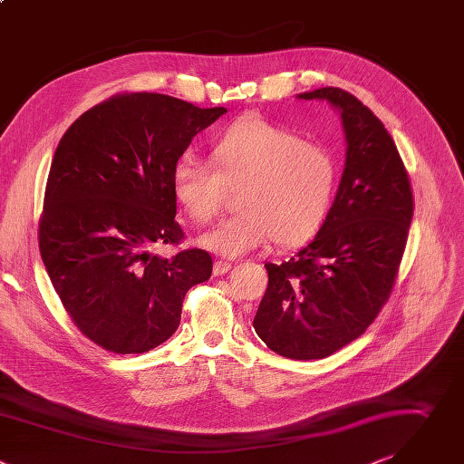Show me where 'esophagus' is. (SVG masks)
Here are the masks:
<instances>
[{
    "label": "esophagus",
    "instance_id": "34e87169",
    "mask_svg": "<svg viewBox=\"0 0 464 464\" xmlns=\"http://www.w3.org/2000/svg\"><path fill=\"white\" fill-rule=\"evenodd\" d=\"M230 268H232V263H230V261L218 259V261L214 263V276H223V274H227Z\"/></svg>",
    "mask_w": 464,
    "mask_h": 464
}]
</instances>
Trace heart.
Listing matches in <instances>:
<instances>
[{
	"mask_svg": "<svg viewBox=\"0 0 464 464\" xmlns=\"http://www.w3.org/2000/svg\"><path fill=\"white\" fill-rule=\"evenodd\" d=\"M210 164L184 155L171 173V192L194 223H210L225 207L227 190H239L241 214L199 237L214 254L237 257L272 239L300 246L324 227L333 207L338 168L318 142L259 117L237 119L212 140Z\"/></svg>",
	"mask_w": 464,
	"mask_h": 464,
	"instance_id": "obj_1",
	"label": "heart"
}]
</instances>
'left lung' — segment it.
<instances>
[{
	"instance_id": "8db88e82",
	"label": "left lung",
	"mask_w": 464,
	"mask_h": 464,
	"mask_svg": "<svg viewBox=\"0 0 464 464\" xmlns=\"http://www.w3.org/2000/svg\"><path fill=\"white\" fill-rule=\"evenodd\" d=\"M300 99L329 101L340 110L345 169L314 241L289 261L265 263L268 285L254 329L274 353L314 360L358 338L390 300L413 218V192L392 135L354 95L322 87Z\"/></svg>"
}]
</instances>
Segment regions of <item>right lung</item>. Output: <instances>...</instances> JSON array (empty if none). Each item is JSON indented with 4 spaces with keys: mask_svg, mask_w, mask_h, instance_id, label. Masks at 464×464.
<instances>
[{
    "mask_svg": "<svg viewBox=\"0 0 464 464\" xmlns=\"http://www.w3.org/2000/svg\"><path fill=\"white\" fill-rule=\"evenodd\" d=\"M225 108L126 91L63 133L51 164L38 245L76 329L115 354L146 353L179 327L187 293L212 276L203 248L153 254L184 239L171 173Z\"/></svg>",
    "mask_w": 464,
    "mask_h": 464,
    "instance_id": "add662e5",
    "label": "right lung"
}]
</instances>
